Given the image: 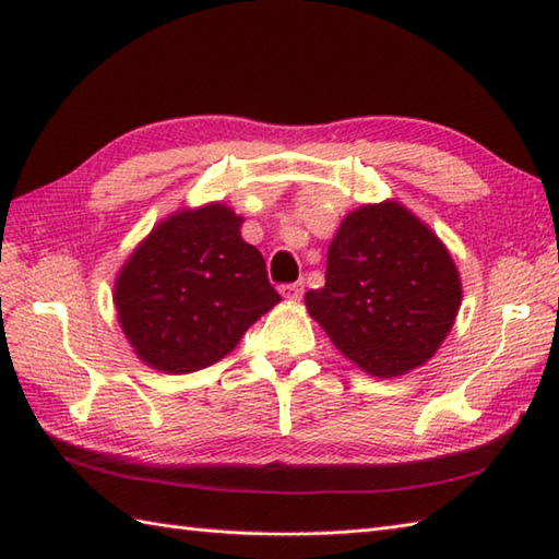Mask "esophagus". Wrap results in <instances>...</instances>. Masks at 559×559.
Listing matches in <instances>:
<instances>
[{
	"mask_svg": "<svg viewBox=\"0 0 559 559\" xmlns=\"http://www.w3.org/2000/svg\"><path fill=\"white\" fill-rule=\"evenodd\" d=\"M278 290H281V295L286 300H300L302 293H305V283L302 281H298V283H283Z\"/></svg>",
	"mask_w": 559,
	"mask_h": 559,
	"instance_id": "esophagus-1",
	"label": "esophagus"
}]
</instances>
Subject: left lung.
Returning <instances> with one entry per match:
<instances>
[{
    "mask_svg": "<svg viewBox=\"0 0 559 559\" xmlns=\"http://www.w3.org/2000/svg\"><path fill=\"white\" fill-rule=\"evenodd\" d=\"M307 310L334 346L374 377L432 358L461 305L459 271L437 235L396 201L343 218L329 245L326 283Z\"/></svg>",
    "mask_w": 559,
    "mask_h": 559,
    "instance_id": "1",
    "label": "left lung"
}]
</instances>
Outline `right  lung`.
I'll return each instance as SVG.
<instances>
[{
	"mask_svg": "<svg viewBox=\"0 0 559 559\" xmlns=\"http://www.w3.org/2000/svg\"><path fill=\"white\" fill-rule=\"evenodd\" d=\"M240 225L221 204L175 213L127 261L115 305L146 365L170 374L204 370L281 300Z\"/></svg>",
	"mask_w": 559,
	"mask_h": 559,
	"instance_id": "add662e5",
	"label": "right lung"
}]
</instances>
